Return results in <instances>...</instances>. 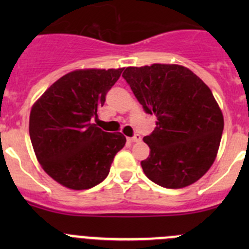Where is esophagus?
<instances>
[{
  "label": "esophagus",
  "mask_w": 249,
  "mask_h": 249,
  "mask_svg": "<svg viewBox=\"0 0 249 249\" xmlns=\"http://www.w3.org/2000/svg\"><path fill=\"white\" fill-rule=\"evenodd\" d=\"M130 141V142H140L141 140H142V137H141V135H139V134H136L135 135V136H132L131 139H127Z\"/></svg>",
  "instance_id": "1"
}]
</instances>
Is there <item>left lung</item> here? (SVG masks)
I'll return each instance as SVG.
<instances>
[{"instance_id":"8db88e82","label":"left lung","mask_w":249,"mask_h":249,"mask_svg":"<svg viewBox=\"0 0 249 249\" xmlns=\"http://www.w3.org/2000/svg\"><path fill=\"white\" fill-rule=\"evenodd\" d=\"M123 77L157 127L143 141L150 154L141 161L152 182L169 189L188 187L212 166L224 119L210 88L187 67L154 64L126 67Z\"/></svg>"}]
</instances>
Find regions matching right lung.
I'll return each instance as SVG.
<instances>
[{
	"label": "right lung",
	"mask_w": 249,
	"mask_h": 249,
	"mask_svg": "<svg viewBox=\"0 0 249 249\" xmlns=\"http://www.w3.org/2000/svg\"><path fill=\"white\" fill-rule=\"evenodd\" d=\"M123 70L70 72L32 107L29 131L35 154L44 171L64 187L83 190L101 183L125 145L124 135L109 134L90 122L97 118Z\"/></svg>",
	"instance_id": "add662e5"
}]
</instances>
